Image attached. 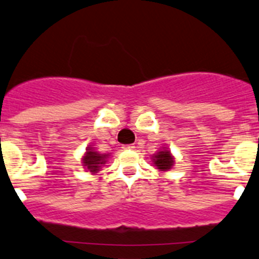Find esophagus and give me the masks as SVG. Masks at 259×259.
Here are the masks:
<instances>
[{
  "label": "esophagus",
  "instance_id": "34e87169",
  "mask_svg": "<svg viewBox=\"0 0 259 259\" xmlns=\"http://www.w3.org/2000/svg\"><path fill=\"white\" fill-rule=\"evenodd\" d=\"M135 148L134 144H129V145H122V149L125 150H133Z\"/></svg>",
  "mask_w": 259,
  "mask_h": 259
}]
</instances>
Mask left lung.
I'll use <instances>...</instances> for the list:
<instances>
[{
    "label": "left lung",
    "instance_id": "1",
    "mask_svg": "<svg viewBox=\"0 0 259 259\" xmlns=\"http://www.w3.org/2000/svg\"><path fill=\"white\" fill-rule=\"evenodd\" d=\"M153 162H154L155 167L159 170H168L172 168L175 160H173V157L170 155L169 150L163 149L153 157Z\"/></svg>",
    "mask_w": 259,
    "mask_h": 259
}]
</instances>
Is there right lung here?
Masks as SVG:
<instances>
[{
    "label": "right lung",
    "instance_id": "add662e5",
    "mask_svg": "<svg viewBox=\"0 0 259 259\" xmlns=\"http://www.w3.org/2000/svg\"><path fill=\"white\" fill-rule=\"evenodd\" d=\"M106 158L107 154H100V153L95 152L94 149L89 148L83 157V165L90 172L97 173L100 168H101V165L106 163Z\"/></svg>",
    "mask_w": 259,
    "mask_h": 259
}]
</instances>
